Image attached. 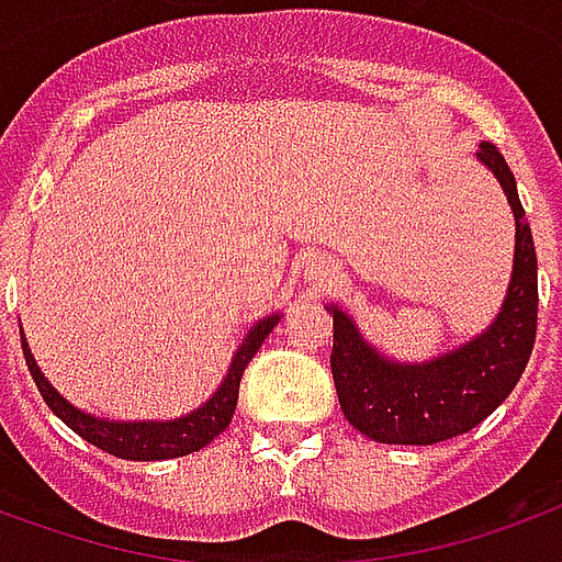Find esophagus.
Returning <instances> with one entry per match:
<instances>
[{
    "mask_svg": "<svg viewBox=\"0 0 562 562\" xmlns=\"http://www.w3.org/2000/svg\"><path fill=\"white\" fill-rule=\"evenodd\" d=\"M327 273H330V270H327V268H315L313 270V280H327Z\"/></svg>",
    "mask_w": 562,
    "mask_h": 562,
    "instance_id": "34e87169",
    "label": "esophagus"
}]
</instances>
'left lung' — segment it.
<instances>
[{
	"mask_svg": "<svg viewBox=\"0 0 562 562\" xmlns=\"http://www.w3.org/2000/svg\"><path fill=\"white\" fill-rule=\"evenodd\" d=\"M476 157L497 176L515 214L513 282L492 327L438 360L402 366L378 357L355 322L327 306L334 313L336 396L348 423L378 443L429 447L471 431L513 393L533 351L539 313L533 235L503 154L482 143Z\"/></svg>",
	"mask_w": 562,
	"mask_h": 562,
	"instance_id": "8db88e82",
	"label": "left lung"
}]
</instances>
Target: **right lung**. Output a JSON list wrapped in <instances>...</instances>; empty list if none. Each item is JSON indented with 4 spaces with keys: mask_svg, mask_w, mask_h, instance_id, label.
Listing matches in <instances>:
<instances>
[{
    "mask_svg": "<svg viewBox=\"0 0 562 562\" xmlns=\"http://www.w3.org/2000/svg\"><path fill=\"white\" fill-rule=\"evenodd\" d=\"M280 315H268L261 318L259 324L249 327L247 339L240 342L238 355L232 360V369H228L226 381L220 384V390L214 396L207 398L205 405L199 411H193L190 417L169 419V423H106V419L89 417L82 411L70 408L68 402L49 386V381L41 375V369L35 366V357L23 345V355H26V366L32 378H35L41 396L49 405V411L56 417L77 431L80 438H86L89 443H94L98 450L110 452L115 459H131V461H160V459H178V456H190V452L202 450L205 443L217 438L220 431L226 429L232 423V414H235V405H238L240 393V378H244V369L249 366V360L256 357V351L261 348V342L268 339L270 330L277 327Z\"/></svg>",
    "mask_w": 562,
    "mask_h": 562,
    "instance_id": "add662e5",
    "label": "right lung"
}]
</instances>
